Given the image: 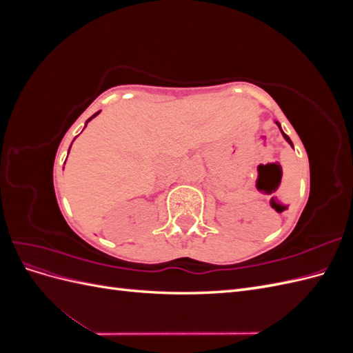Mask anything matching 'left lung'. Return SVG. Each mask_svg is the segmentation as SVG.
<instances>
[{
	"instance_id": "left-lung-1",
	"label": "left lung",
	"mask_w": 353,
	"mask_h": 353,
	"mask_svg": "<svg viewBox=\"0 0 353 353\" xmlns=\"http://www.w3.org/2000/svg\"><path fill=\"white\" fill-rule=\"evenodd\" d=\"M275 123H276V126H279V128H280V131H281V134H283V137H284V140H285V141H287L288 144H290V145L293 147V143H292V140H290V138H288V135H287V134H285V132H284V131L281 130V125H280V122H276V121H275ZM293 148H294V147H293Z\"/></svg>"
}]
</instances>
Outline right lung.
<instances>
[{"label":"right lung","instance_id":"obj_1","mask_svg":"<svg viewBox=\"0 0 353 353\" xmlns=\"http://www.w3.org/2000/svg\"><path fill=\"white\" fill-rule=\"evenodd\" d=\"M99 113H100V112H97V113H95V114H92V116H91V117H90V119H88V121H87V123H88V122H90V121H91V119H92V117H95V116H97V114H99ZM87 123H85V126H87ZM70 147H72V144H70ZM69 152H70V148H69ZM68 154H69V153H68ZM65 163H66V162H65Z\"/></svg>","mask_w":353,"mask_h":353}]
</instances>
